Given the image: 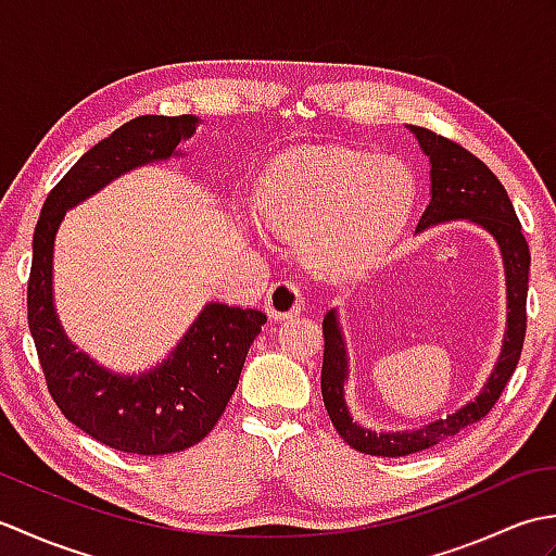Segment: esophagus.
<instances>
[{"instance_id": "1", "label": "esophagus", "mask_w": 556, "mask_h": 556, "mask_svg": "<svg viewBox=\"0 0 556 556\" xmlns=\"http://www.w3.org/2000/svg\"><path fill=\"white\" fill-rule=\"evenodd\" d=\"M265 311L275 320H287V317L299 315L303 311V293L293 281H277L271 285L265 296Z\"/></svg>"}]
</instances>
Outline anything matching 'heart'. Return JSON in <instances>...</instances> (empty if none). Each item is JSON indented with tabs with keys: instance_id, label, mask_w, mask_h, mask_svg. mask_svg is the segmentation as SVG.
Wrapping results in <instances>:
<instances>
[{
	"instance_id": "obj_1",
	"label": "heart",
	"mask_w": 556,
	"mask_h": 556,
	"mask_svg": "<svg viewBox=\"0 0 556 556\" xmlns=\"http://www.w3.org/2000/svg\"><path fill=\"white\" fill-rule=\"evenodd\" d=\"M413 205L399 162L349 148H308L277 160L255 191V212L281 239L299 241L313 271L341 275L396 239Z\"/></svg>"
}]
</instances>
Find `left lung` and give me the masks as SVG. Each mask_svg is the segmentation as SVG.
Instances as JSON below:
<instances>
[{
    "label": "left lung",
    "instance_id": "left-lung-1",
    "mask_svg": "<svg viewBox=\"0 0 556 556\" xmlns=\"http://www.w3.org/2000/svg\"><path fill=\"white\" fill-rule=\"evenodd\" d=\"M418 138L420 150L430 157V205L425 207L416 231H425L432 224L468 219L478 224L500 245L506 277V332L502 341L500 361L494 365L488 384L464 408L448 413L446 418L432 420L418 430L375 432L363 428L351 418L344 382L349 380V356L344 334H341L337 311L332 308L323 320L325 356H323V399L332 425L349 446L370 456H408L440 444L468 425L482 420L497 404L506 382L521 358L526 339V299H528V269L530 251L521 222L506 195L502 181L480 162L473 152L460 148L454 140L437 136L422 126H408Z\"/></svg>",
    "mask_w": 556,
    "mask_h": 556
}]
</instances>
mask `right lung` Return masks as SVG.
<instances>
[{"label":"right lung","mask_w":556,"mask_h":556,"mask_svg":"<svg viewBox=\"0 0 556 556\" xmlns=\"http://www.w3.org/2000/svg\"><path fill=\"white\" fill-rule=\"evenodd\" d=\"M200 119L146 114L90 148L47 195L33 233L28 327L47 389L64 418L116 452L162 456L205 440L227 408L248 349L267 323L253 308L205 303L195 323L157 368L119 375L76 351L59 323L52 296L54 236L66 210L110 181L179 152Z\"/></svg>","instance_id":"add662e5"}]
</instances>
